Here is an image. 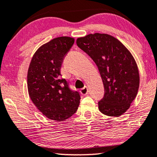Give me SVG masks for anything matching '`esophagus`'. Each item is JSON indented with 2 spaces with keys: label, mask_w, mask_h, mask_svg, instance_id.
<instances>
[{
  "label": "esophagus",
  "mask_w": 157,
  "mask_h": 157,
  "mask_svg": "<svg viewBox=\"0 0 157 157\" xmlns=\"http://www.w3.org/2000/svg\"><path fill=\"white\" fill-rule=\"evenodd\" d=\"M80 93L83 95H86L87 93H88V89H87V87L85 86L82 89H81Z\"/></svg>",
  "instance_id": "1"
}]
</instances>
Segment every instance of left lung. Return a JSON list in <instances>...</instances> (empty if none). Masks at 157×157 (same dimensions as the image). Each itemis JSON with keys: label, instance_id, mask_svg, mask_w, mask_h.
Returning <instances> with one entry per match:
<instances>
[{"label": "left lung", "instance_id": "1", "mask_svg": "<svg viewBox=\"0 0 157 157\" xmlns=\"http://www.w3.org/2000/svg\"><path fill=\"white\" fill-rule=\"evenodd\" d=\"M77 44L95 62L105 89L98 102L100 111L118 117L130 108L136 97L140 77L136 62L118 39L107 33H90L77 39Z\"/></svg>", "mask_w": 157, "mask_h": 157}]
</instances>
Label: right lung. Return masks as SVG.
Wrapping results in <instances>:
<instances>
[{
	"label": "right lung",
	"mask_w": 157,
	"mask_h": 157,
	"mask_svg": "<svg viewBox=\"0 0 157 157\" xmlns=\"http://www.w3.org/2000/svg\"><path fill=\"white\" fill-rule=\"evenodd\" d=\"M75 39L60 36L41 45L33 55L27 74V87L33 103L54 121L70 118L80 105V96L69 88L60 69Z\"/></svg>",
	"instance_id": "right-lung-1"
}]
</instances>
